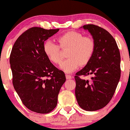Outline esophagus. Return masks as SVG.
Returning <instances> with one entry per match:
<instances>
[{
    "label": "esophagus",
    "instance_id": "1",
    "mask_svg": "<svg viewBox=\"0 0 130 130\" xmlns=\"http://www.w3.org/2000/svg\"><path fill=\"white\" fill-rule=\"evenodd\" d=\"M66 77L67 79H70L72 78V76L69 74H66Z\"/></svg>",
    "mask_w": 130,
    "mask_h": 130
}]
</instances>
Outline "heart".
Instances as JSON below:
<instances>
[{
	"label": "heart",
	"mask_w": 130,
	"mask_h": 130,
	"mask_svg": "<svg viewBox=\"0 0 130 130\" xmlns=\"http://www.w3.org/2000/svg\"><path fill=\"white\" fill-rule=\"evenodd\" d=\"M58 44L51 40H47L44 44V51L47 58L54 64L61 61V48L68 49V57L60 64V68L65 73L74 71L80 65H86L91 59L95 50L96 43L90 36H84L81 32L69 31L57 38Z\"/></svg>",
	"instance_id": "b5f03b06"
}]
</instances>
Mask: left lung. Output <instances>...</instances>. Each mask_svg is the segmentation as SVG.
<instances>
[{"instance_id": "obj_1", "label": "left lung", "mask_w": 130, "mask_h": 130, "mask_svg": "<svg viewBox=\"0 0 130 130\" xmlns=\"http://www.w3.org/2000/svg\"><path fill=\"white\" fill-rule=\"evenodd\" d=\"M95 41V50L89 62L74 76L75 95L82 109L93 111L106 106L113 98L121 76L120 51L113 37L103 28L83 25ZM93 74L90 80L81 76Z\"/></svg>"}]
</instances>
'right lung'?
<instances>
[{
  "label": "right lung",
  "mask_w": 130,
  "mask_h": 130,
  "mask_svg": "<svg viewBox=\"0 0 130 130\" xmlns=\"http://www.w3.org/2000/svg\"><path fill=\"white\" fill-rule=\"evenodd\" d=\"M59 29L33 27L16 40L10 55L12 84L22 103L32 111L50 113L66 81L65 74L51 62L44 44Z\"/></svg>",
  "instance_id": "obj_1"
}]
</instances>
